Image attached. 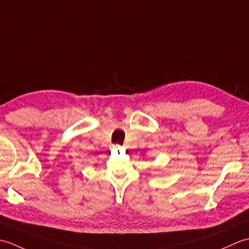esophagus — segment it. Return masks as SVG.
<instances>
[{
	"label": "esophagus",
	"mask_w": 249,
	"mask_h": 249,
	"mask_svg": "<svg viewBox=\"0 0 249 249\" xmlns=\"http://www.w3.org/2000/svg\"><path fill=\"white\" fill-rule=\"evenodd\" d=\"M114 149H116V150H120V149H121V146L116 144V145H114Z\"/></svg>",
	"instance_id": "1"
}]
</instances>
